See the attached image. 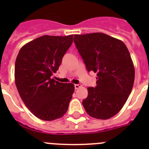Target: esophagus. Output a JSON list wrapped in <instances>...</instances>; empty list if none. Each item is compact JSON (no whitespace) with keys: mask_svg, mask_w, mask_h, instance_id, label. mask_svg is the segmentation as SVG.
<instances>
[{"mask_svg":"<svg viewBox=\"0 0 149 149\" xmlns=\"http://www.w3.org/2000/svg\"><path fill=\"white\" fill-rule=\"evenodd\" d=\"M74 87L75 89H78V88H79L80 87H81V84H75Z\"/></svg>","mask_w":149,"mask_h":149,"instance_id":"esophagus-1","label":"esophagus"}]
</instances>
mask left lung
Segmentation results:
<instances>
[{"instance_id": "1", "label": "left lung", "mask_w": 149, "mask_h": 149, "mask_svg": "<svg viewBox=\"0 0 149 149\" xmlns=\"http://www.w3.org/2000/svg\"><path fill=\"white\" fill-rule=\"evenodd\" d=\"M74 43L88 72L97 73V86L88 87L82 104L88 115L107 120L120 111L133 88L135 68L121 40L104 33L75 34Z\"/></svg>"}]
</instances>
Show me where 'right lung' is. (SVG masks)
I'll return each instance as SVG.
<instances>
[{"label":"right lung","mask_w":149,"mask_h":149,"mask_svg":"<svg viewBox=\"0 0 149 149\" xmlns=\"http://www.w3.org/2000/svg\"><path fill=\"white\" fill-rule=\"evenodd\" d=\"M73 35H44L24 45L15 63V83L22 101L39 119L52 121L63 116L74 85L51 79L73 42Z\"/></svg>","instance_id":"1"}]
</instances>
